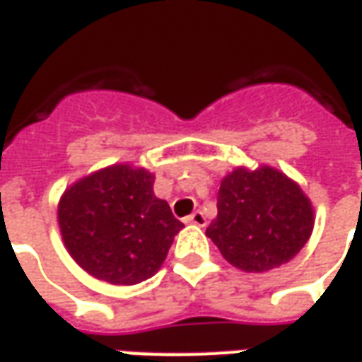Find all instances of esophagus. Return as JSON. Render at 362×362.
Instances as JSON below:
<instances>
[{"mask_svg": "<svg viewBox=\"0 0 362 362\" xmlns=\"http://www.w3.org/2000/svg\"><path fill=\"white\" fill-rule=\"evenodd\" d=\"M186 223H189V225H197V227H205V225H207V219H205L204 211H194L189 217H186Z\"/></svg>", "mask_w": 362, "mask_h": 362, "instance_id": "obj_1", "label": "esophagus"}]
</instances>
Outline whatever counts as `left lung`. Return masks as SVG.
Returning <instances> with one entry per match:
<instances>
[{
  "label": "left lung",
  "mask_w": 362,
  "mask_h": 362,
  "mask_svg": "<svg viewBox=\"0 0 362 362\" xmlns=\"http://www.w3.org/2000/svg\"><path fill=\"white\" fill-rule=\"evenodd\" d=\"M314 227L310 199L272 166L236 168L221 182L217 219L205 235L230 266L264 273L303 250Z\"/></svg>",
  "instance_id": "1"
}]
</instances>
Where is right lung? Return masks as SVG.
Listing matches in <instances>:
<instances>
[{
	"mask_svg": "<svg viewBox=\"0 0 362 362\" xmlns=\"http://www.w3.org/2000/svg\"><path fill=\"white\" fill-rule=\"evenodd\" d=\"M145 168L112 165L66 189L58 223L67 252L87 273L112 285H135L163 266L184 228L153 194Z\"/></svg>",
	"mask_w": 362,
	"mask_h": 362,
	"instance_id": "right-lung-1",
	"label": "right lung"
}]
</instances>
